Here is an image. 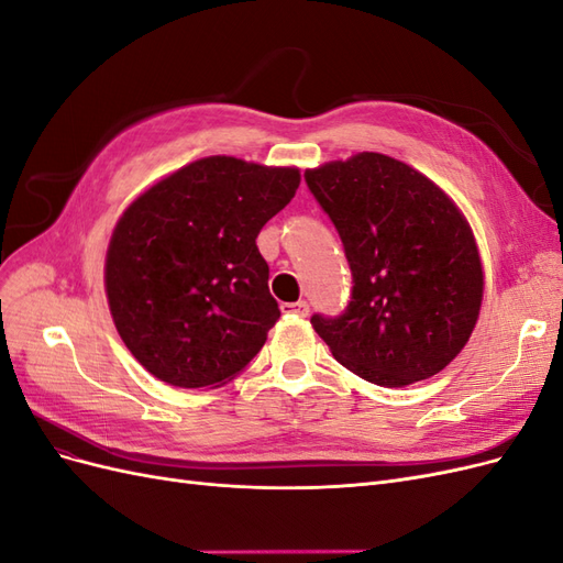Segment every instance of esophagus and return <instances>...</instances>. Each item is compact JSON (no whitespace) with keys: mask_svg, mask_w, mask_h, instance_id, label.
Masks as SVG:
<instances>
[{"mask_svg":"<svg viewBox=\"0 0 563 563\" xmlns=\"http://www.w3.org/2000/svg\"><path fill=\"white\" fill-rule=\"evenodd\" d=\"M282 312L286 314H298V317H308L310 314V305L305 300L298 302H282Z\"/></svg>","mask_w":563,"mask_h":563,"instance_id":"1","label":"esophagus"}]
</instances>
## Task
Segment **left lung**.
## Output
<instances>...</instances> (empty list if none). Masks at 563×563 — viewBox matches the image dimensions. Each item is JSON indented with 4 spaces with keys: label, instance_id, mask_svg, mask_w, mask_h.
<instances>
[{
    "label": "left lung",
    "instance_id": "8db88e82",
    "mask_svg": "<svg viewBox=\"0 0 563 563\" xmlns=\"http://www.w3.org/2000/svg\"><path fill=\"white\" fill-rule=\"evenodd\" d=\"M305 183L352 272L347 308L310 319L335 360L380 387L446 368L470 340L484 296L463 213L430 178L378 152L312 168Z\"/></svg>",
    "mask_w": 563,
    "mask_h": 563
}]
</instances>
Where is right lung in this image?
I'll return each instance as SVG.
<instances>
[{"instance_id":"add662e5","label":"right lung","mask_w":563,"mask_h":563,"mask_svg":"<svg viewBox=\"0 0 563 563\" xmlns=\"http://www.w3.org/2000/svg\"><path fill=\"white\" fill-rule=\"evenodd\" d=\"M298 185V168L207 157L152 185L119 218L108 302L152 376L218 387L261 352L282 312L255 236Z\"/></svg>"}]
</instances>
